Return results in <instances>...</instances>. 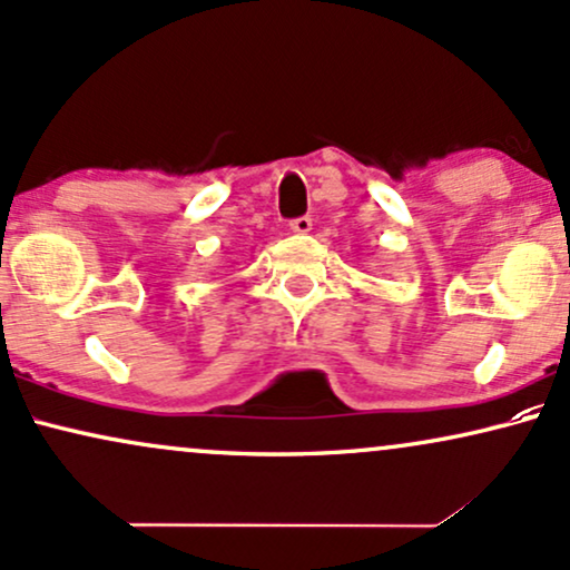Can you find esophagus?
Masks as SVG:
<instances>
[{
	"label": "esophagus",
	"instance_id": "obj_1",
	"mask_svg": "<svg viewBox=\"0 0 570 570\" xmlns=\"http://www.w3.org/2000/svg\"><path fill=\"white\" fill-rule=\"evenodd\" d=\"M289 228L294 234H309L313 232V218H307V215H302V218H294L289 223Z\"/></svg>",
	"mask_w": 570,
	"mask_h": 570
}]
</instances>
